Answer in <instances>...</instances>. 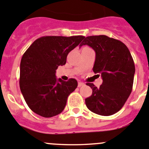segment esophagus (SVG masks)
Wrapping results in <instances>:
<instances>
[{
  "mask_svg": "<svg viewBox=\"0 0 149 149\" xmlns=\"http://www.w3.org/2000/svg\"><path fill=\"white\" fill-rule=\"evenodd\" d=\"M84 83H81V82H78V87H81V86H84Z\"/></svg>",
  "mask_w": 149,
  "mask_h": 149,
  "instance_id": "esophagus-1",
  "label": "esophagus"
}]
</instances>
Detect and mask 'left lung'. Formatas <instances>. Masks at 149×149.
<instances>
[{
    "label": "left lung",
    "mask_w": 149,
    "mask_h": 149,
    "mask_svg": "<svg viewBox=\"0 0 149 149\" xmlns=\"http://www.w3.org/2000/svg\"><path fill=\"white\" fill-rule=\"evenodd\" d=\"M83 45L95 51L93 71L103 80L100 88L86 83L92 88L91 96L85 100L86 106L96 114H115L122 108L132 90L135 67L131 53L121 41L104 35L87 36L80 46Z\"/></svg>",
    "instance_id": "left-lung-1"
}]
</instances>
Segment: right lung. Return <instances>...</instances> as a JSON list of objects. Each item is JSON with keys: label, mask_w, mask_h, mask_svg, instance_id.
<instances>
[{"label": "right lung", "mask_w": 149, "mask_h": 149, "mask_svg": "<svg viewBox=\"0 0 149 149\" xmlns=\"http://www.w3.org/2000/svg\"><path fill=\"white\" fill-rule=\"evenodd\" d=\"M85 36H48L37 39L28 47L20 62L19 88L27 104L36 114L50 118L64 109L77 81L57 79L56 69L66 64L70 51Z\"/></svg>", "instance_id": "obj_1"}]
</instances>
